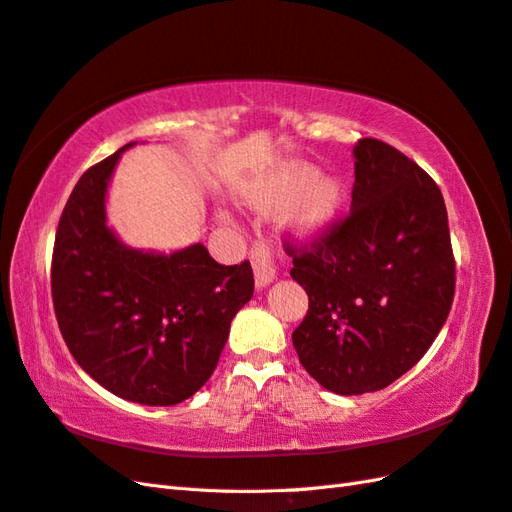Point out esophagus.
<instances>
[{
  "label": "esophagus",
  "mask_w": 512,
  "mask_h": 512,
  "mask_svg": "<svg viewBox=\"0 0 512 512\" xmlns=\"http://www.w3.org/2000/svg\"><path fill=\"white\" fill-rule=\"evenodd\" d=\"M251 261L255 270V281L259 288H264L272 279L277 277V253L275 248L268 246L264 240H259L251 248Z\"/></svg>",
  "instance_id": "obj_1"
}]
</instances>
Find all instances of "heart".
Returning <instances> with one entry per match:
<instances>
[{
	"instance_id": "heart-1",
	"label": "heart",
	"mask_w": 512,
	"mask_h": 512,
	"mask_svg": "<svg viewBox=\"0 0 512 512\" xmlns=\"http://www.w3.org/2000/svg\"><path fill=\"white\" fill-rule=\"evenodd\" d=\"M294 197L290 213L303 227H323L336 216L344 189L331 176H316V170L307 163H283L272 170L259 187L257 202L264 207L283 205Z\"/></svg>"
}]
</instances>
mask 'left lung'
Segmentation results:
<instances>
[{"instance_id": "left-lung-1", "label": "left lung", "mask_w": 512, "mask_h": 512, "mask_svg": "<svg viewBox=\"0 0 512 512\" xmlns=\"http://www.w3.org/2000/svg\"><path fill=\"white\" fill-rule=\"evenodd\" d=\"M351 209L310 242L285 240L310 307L299 360L336 395L382 390L417 364L456 292L447 209L434 178L384 141L353 148Z\"/></svg>"}]
</instances>
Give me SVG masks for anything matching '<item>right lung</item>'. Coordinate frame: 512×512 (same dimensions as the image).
Returning <instances> with one entry per match:
<instances>
[{
    "label": "right lung",
    "instance_id": "add662e5",
    "mask_svg": "<svg viewBox=\"0 0 512 512\" xmlns=\"http://www.w3.org/2000/svg\"><path fill=\"white\" fill-rule=\"evenodd\" d=\"M128 146L80 176L58 220L54 314L67 349L100 386L146 406H174L216 371L255 279L248 261L222 266L202 244L157 255L117 240L104 196Z\"/></svg>",
    "mask_w": 512,
    "mask_h": 512
}]
</instances>
